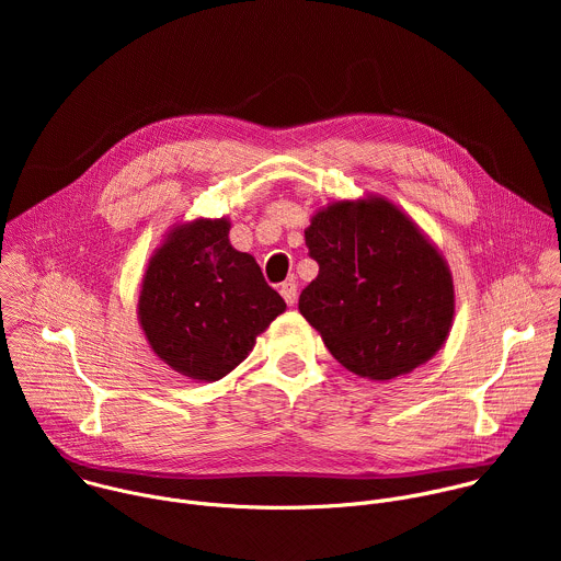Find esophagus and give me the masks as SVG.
I'll return each instance as SVG.
<instances>
[{
    "mask_svg": "<svg viewBox=\"0 0 561 561\" xmlns=\"http://www.w3.org/2000/svg\"><path fill=\"white\" fill-rule=\"evenodd\" d=\"M279 293H282V297H284V301H286L288 306H295V304H297V284H295V282H284V284L279 286Z\"/></svg>",
    "mask_w": 561,
    "mask_h": 561,
    "instance_id": "34e87169",
    "label": "esophagus"
}]
</instances>
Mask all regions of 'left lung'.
<instances>
[{"label":"left lung","mask_w":561,"mask_h":561,"mask_svg":"<svg viewBox=\"0 0 561 561\" xmlns=\"http://www.w3.org/2000/svg\"><path fill=\"white\" fill-rule=\"evenodd\" d=\"M304 237L319 273L299 312L344 368L388 381L435 357L453 329L455 286L411 215L381 195L337 199Z\"/></svg>","instance_id":"1"}]
</instances>
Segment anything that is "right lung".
<instances>
[{
	"label": "right lung",
	"instance_id": "right-lung-1",
	"mask_svg": "<svg viewBox=\"0 0 561 561\" xmlns=\"http://www.w3.org/2000/svg\"><path fill=\"white\" fill-rule=\"evenodd\" d=\"M228 217L175 224L141 277L137 319L175 373L217 381L242 364L286 301L255 257L232 249Z\"/></svg>",
	"mask_w": 561,
	"mask_h": 561
}]
</instances>
